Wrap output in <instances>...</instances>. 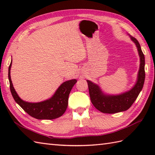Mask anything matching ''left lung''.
Wrapping results in <instances>:
<instances>
[{
  "label": "left lung",
  "instance_id": "8db88e82",
  "mask_svg": "<svg viewBox=\"0 0 155 155\" xmlns=\"http://www.w3.org/2000/svg\"><path fill=\"white\" fill-rule=\"evenodd\" d=\"M130 36V35H129ZM130 39L136 45L140 57V68L137 76V81L130 91L117 95L104 94L100 87L93 82L87 80L90 98L94 107L103 113L113 114L128 110L133 104L143 89L145 72H144V56L141 50L139 42L135 38L130 36Z\"/></svg>",
  "mask_w": 155,
  "mask_h": 155
}]
</instances>
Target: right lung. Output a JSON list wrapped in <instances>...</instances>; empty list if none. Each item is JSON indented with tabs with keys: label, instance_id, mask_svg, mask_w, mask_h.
I'll list each match as a JSON object with an SVG mask.
<instances>
[{
	"label": "right lung",
	"instance_id": "obj_1",
	"mask_svg": "<svg viewBox=\"0 0 155 155\" xmlns=\"http://www.w3.org/2000/svg\"><path fill=\"white\" fill-rule=\"evenodd\" d=\"M12 61L8 67V80L12 97L26 113L37 119L52 120L61 117L68 107L69 94L74 85L76 79L67 81L62 83L51 98L39 103H28L22 100L16 93L11 78V68Z\"/></svg>",
	"mask_w": 155,
	"mask_h": 155
}]
</instances>
